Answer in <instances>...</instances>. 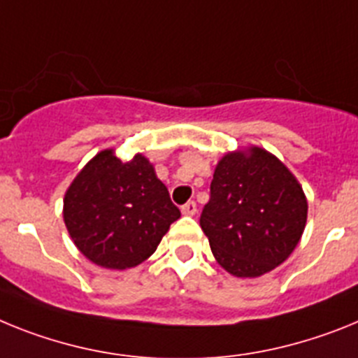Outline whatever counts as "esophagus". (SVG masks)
<instances>
[{"instance_id":"1","label":"esophagus","mask_w":358,"mask_h":358,"mask_svg":"<svg viewBox=\"0 0 358 358\" xmlns=\"http://www.w3.org/2000/svg\"><path fill=\"white\" fill-rule=\"evenodd\" d=\"M198 210V205L196 201H187L185 205H182V214H185V216H194Z\"/></svg>"}]
</instances>
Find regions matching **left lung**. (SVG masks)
Here are the masks:
<instances>
[{"mask_svg": "<svg viewBox=\"0 0 358 358\" xmlns=\"http://www.w3.org/2000/svg\"><path fill=\"white\" fill-rule=\"evenodd\" d=\"M308 203L288 167L261 148L227 153L217 162L201 231L223 268L236 278H259L299 243Z\"/></svg>", "mask_w": 358, "mask_h": 358, "instance_id": "1", "label": "left lung"}]
</instances>
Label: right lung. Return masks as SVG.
<instances>
[{
	"label": "right lung",
	"mask_w": 358,
	"mask_h": 358,
	"mask_svg": "<svg viewBox=\"0 0 358 358\" xmlns=\"http://www.w3.org/2000/svg\"><path fill=\"white\" fill-rule=\"evenodd\" d=\"M63 216L76 247L92 263L126 270L157 250L180 209L148 158L122 162L104 149L68 187Z\"/></svg>",
	"instance_id": "obj_1"
}]
</instances>
